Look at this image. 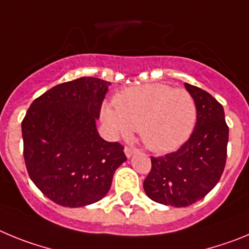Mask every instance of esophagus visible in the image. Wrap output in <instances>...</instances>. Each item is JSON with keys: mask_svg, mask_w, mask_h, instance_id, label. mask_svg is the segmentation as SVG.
Masks as SVG:
<instances>
[{"mask_svg": "<svg viewBox=\"0 0 249 249\" xmlns=\"http://www.w3.org/2000/svg\"><path fill=\"white\" fill-rule=\"evenodd\" d=\"M135 152H136V149L135 148H131V147H126V148H124V153H126L127 158H131L132 155H133Z\"/></svg>", "mask_w": 249, "mask_h": 249, "instance_id": "1", "label": "esophagus"}]
</instances>
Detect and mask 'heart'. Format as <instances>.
I'll list each match as a JSON object with an SVG mask.
<instances>
[{
    "label": "heart",
    "instance_id": "heart-1",
    "mask_svg": "<svg viewBox=\"0 0 249 249\" xmlns=\"http://www.w3.org/2000/svg\"><path fill=\"white\" fill-rule=\"evenodd\" d=\"M102 118L116 137L127 138L138 129L147 148L164 153L178 148L190 137L197 107L186 89L149 83L120 92L114 108L103 107Z\"/></svg>",
    "mask_w": 249,
    "mask_h": 249
}]
</instances>
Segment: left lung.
<instances>
[{"mask_svg": "<svg viewBox=\"0 0 249 249\" xmlns=\"http://www.w3.org/2000/svg\"><path fill=\"white\" fill-rule=\"evenodd\" d=\"M197 107L192 135L181 148L151 157L143 182L146 195L157 203L187 207L202 199L218 183L227 158L228 126L221 103L208 92L184 83Z\"/></svg>", "mask_w": 249, "mask_h": 249, "instance_id": "left-lung-1", "label": "left lung"}]
</instances>
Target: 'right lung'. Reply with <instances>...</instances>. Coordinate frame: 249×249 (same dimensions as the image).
Here are the masks:
<instances>
[{
	"mask_svg": "<svg viewBox=\"0 0 249 249\" xmlns=\"http://www.w3.org/2000/svg\"><path fill=\"white\" fill-rule=\"evenodd\" d=\"M109 85L96 77L59 83L36 98L22 121L30 178L59 206L102 199L127 160L122 144L105 141L96 128Z\"/></svg>",
	"mask_w": 249,
	"mask_h": 249,
	"instance_id": "add662e5",
	"label": "right lung"
}]
</instances>
